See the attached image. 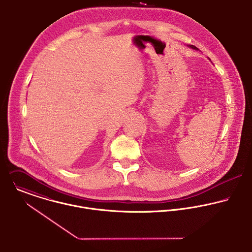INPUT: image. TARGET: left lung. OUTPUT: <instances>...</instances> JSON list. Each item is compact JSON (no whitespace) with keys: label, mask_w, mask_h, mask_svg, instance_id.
Wrapping results in <instances>:
<instances>
[{"label":"left lung","mask_w":252,"mask_h":252,"mask_svg":"<svg viewBox=\"0 0 252 252\" xmlns=\"http://www.w3.org/2000/svg\"><path fill=\"white\" fill-rule=\"evenodd\" d=\"M191 47H192V48H193V49H195V47H194V46H191Z\"/></svg>","instance_id":"1"}]
</instances>
